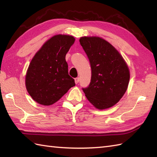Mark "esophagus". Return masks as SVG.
Returning a JSON list of instances; mask_svg holds the SVG:
<instances>
[{
    "mask_svg": "<svg viewBox=\"0 0 157 157\" xmlns=\"http://www.w3.org/2000/svg\"><path fill=\"white\" fill-rule=\"evenodd\" d=\"M79 78H77L75 79V84H78V83H79Z\"/></svg>",
    "mask_w": 157,
    "mask_h": 157,
    "instance_id": "esophagus-1",
    "label": "esophagus"
}]
</instances>
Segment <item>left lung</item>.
Listing matches in <instances>:
<instances>
[{
  "label": "left lung",
  "instance_id": "left-lung-1",
  "mask_svg": "<svg viewBox=\"0 0 157 157\" xmlns=\"http://www.w3.org/2000/svg\"><path fill=\"white\" fill-rule=\"evenodd\" d=\"M80 44L88 57L92 77L82 88L87 99L99 110L118 102L126 92L129 69L123 57L110 43L98 37H83Z\"/></svg>",
  "mask_w": 157,
  "mask_h": 157
}]
</instances>
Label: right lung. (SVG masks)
Segmentation results:
<instances>
[{
    "label": "right lung",
    "instance_id": "obj_1",
    "mask_svg": "<svg viewBox=\"0 0 157 157\" xmlns=\"http://www.w3.org/2000/svg\"><path fill=\"white\" fill-rule=\"evenodd\" d=\"M74 41L72 36L56 35L45 43L33 58L25 85L29 95L37 103L52 105L75 86L65 61V56Z\"/></svg>",
    "mask_w": 157,
    "mask_h": 157
}]
</instances>
